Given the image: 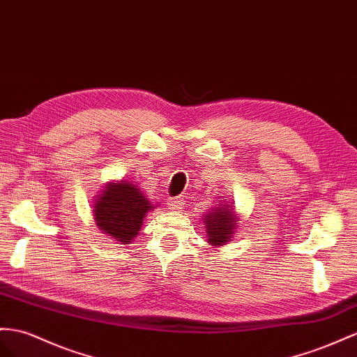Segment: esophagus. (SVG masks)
<instances>
[{"label": "esophagus", "instance_id": "34e87169", "mask_svg": "<svg viewBox=\"0 0 357 357\" xmlns=\"http://www.w3.org/2000/svg\"><path fill=\"white\" fill-rule=\"evenodd\" d=\"M182 205H184V200H182L181 197H173L169 202V208L172 209V211H179V209H182Z\"/></svg>", "mask_w": 357, "mask_h": 357}]
</instances>
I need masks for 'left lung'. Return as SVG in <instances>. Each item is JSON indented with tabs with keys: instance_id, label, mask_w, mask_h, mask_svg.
<instances>
[{
	"instance_id": "1",
	"label": "left lung",
	"mask_w": 357,
	"mask_h": 357,
	"mask_svg": "<svg viewBox=\"0 0 357 357\" xmlns=\"http://www.w3.org/2000/svg\"><path fill=\"white\" fill-rule=\"evenodd\" d=\"M240 218L235 213V204L229 202L223 196H218L211 208L204 214V225L206 241L213 248H220L231 243L234 235L240 227Z\"/></svg>"
}]
</instances>
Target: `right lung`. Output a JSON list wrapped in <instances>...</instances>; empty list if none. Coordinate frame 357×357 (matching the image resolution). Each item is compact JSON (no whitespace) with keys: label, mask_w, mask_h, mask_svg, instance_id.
<instances>
[{"label":"right lung","mask_w":357,"mask_h":357,"mask_svg":"<svg viewBox=\"0 0 357 357\" xmlns=\"http://www.w3.org/2000/svg\"><path fill=\"white\" fill-rule=\"evenodd\" d=\"M158 205V204H157ZM155 208L143 190L130 181H109L91 205L98 229L117 244H131L139 235L144 217Z\"/></svg>","instance_id":"add662e5"}]
</instances>
